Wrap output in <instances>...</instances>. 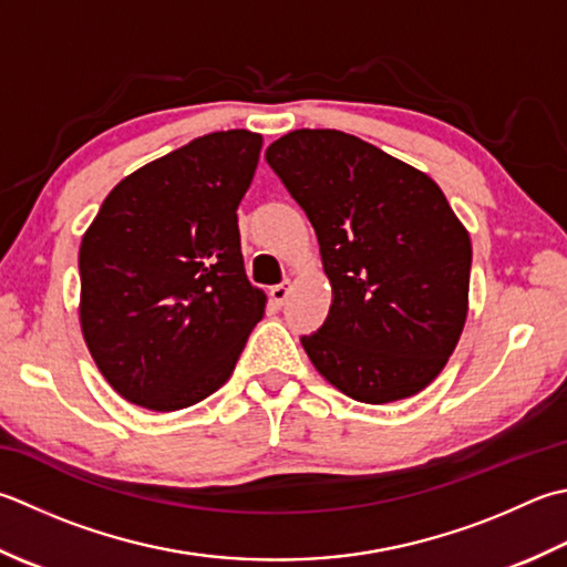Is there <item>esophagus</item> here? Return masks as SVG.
Listing matches in <instances>:
<instances>
[{"mask_svg": "<svg viewBox=\"0 0 567 567\" xmlns=\"http://www.w3.org/2000/svg\"><path fill=\"white\" fill-rule=\"evenodd\" d=\"M270 297L275 305H285V299L290 297V282H280V285L270 287Z\"/></svg>", "mask_w": 567, "mask_h": 567, "instance_id": "34e87169", "label": "esophagus"}]
</instances>
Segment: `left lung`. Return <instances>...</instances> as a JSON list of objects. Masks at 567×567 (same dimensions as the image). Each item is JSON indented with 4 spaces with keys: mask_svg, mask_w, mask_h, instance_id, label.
Masks as SVG:
<instances>
[{
    "mask_svg": "<svg viewBox=\"0 0 567 567\" xmlns=\"http://www.w3.org/2000/svg\"><path fill=\"white\" fill-rule=\"evenodd\" d=\"M265 159L317 230L329 315L302 337L353 401L410 398L445 369L467 319L472 243L427 174L339 130H295Z\"/></svg>",
    "mask_w": 567,
    "mask_h": 567,
    "instance_id": "left-lung-1",
    "label": "left lung"
}]
</instances>
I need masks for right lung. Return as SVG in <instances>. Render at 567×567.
Returning a JSON list of instances; mask_svg holds the SVG:
<instances>
[{
    "instance_id": "obj_1",
    "label": "right lung",
    "mask_w": 567,
    "mask_h": 567,
    "mask_svg": "<svg viewBox=\"0 0 567 567\" xmlns=\"http://www.w3.org/2000/svg\"><path fill=\"white\" fill-rule=\"evenodd\" d=\"M260 147L248 130L196 137L122 179L83 236V337L125 401L182 410L236 369L265 312L236 214Z\"/></svg>"
}]
</instances>
